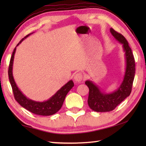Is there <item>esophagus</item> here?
Instances as JSON below:
<instances>
[{"label":"esophagus","instance_id":"34e87169","mask_svg":"<svg viewBox=\"0 0 146 146\" xmlns=\"http://www.w3.org/2000/svg\"><path fill=\"white\" fill-rule=\"evenodd\" d=\"M83 79V76L81 73H77L74 76V81L76 83H79Z\"/></svg>","mask_w":146,"mask_h":146}]
</instances>
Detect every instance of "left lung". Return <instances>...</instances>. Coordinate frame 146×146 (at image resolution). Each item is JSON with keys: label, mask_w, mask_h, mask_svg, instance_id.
<instances>
[{"label": "left lung", "mask_w": 146, "mask_h": 146, "mask_svg": "<svg viewBox=\"0 0 146 146\" xmlns=\"http://www.w3.org/2000/svg\"><path fill=\"white\" fill-rule=\"evenodd\" d=\"M110 32L116 40L122 45L125 55V68L120 86L111 93H106L92 80L85 82L90 90L88 103L90 108L96 112H108L113 111L122 101L129 97L133 86L135 73V58L131 49L122 35L111 28Z\"/></svg>", "instance_id": "obj_1"}]
</instances>
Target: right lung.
<instances>
[{"mask_svg": "<svg viewBox=\"0 0 146 146\" xmlns=\"http://www.w3.org/2000/svg\"><path fill=\"white\" fill-rule=\"evenodd\" d=\"M33 33L28 35L23 38L17 44L15 48L14 49L12 53L11 57L9 62V66L8 69V76L9 82H10L12 90H13L14 97L22 107L28 110L29 111L34 113V114L42 116H49L55 114L62 108L63 102L65 99L66 96L70 91L71 88L74 86V83L72 80H71L64 85L60 90H58L54 95L49 98L48 100L43 102L33 100L29 98L24 95L23 92L19 90L17 86L15 81L14 80L13 75V65L14 60V56L15 54L17 47L18 46L24 39L31 35Z\"/></svg>", "mask_w": 146, "mask_h": 146, "instance_id": "add662e5", "label": "right lung"}]
</instances>
